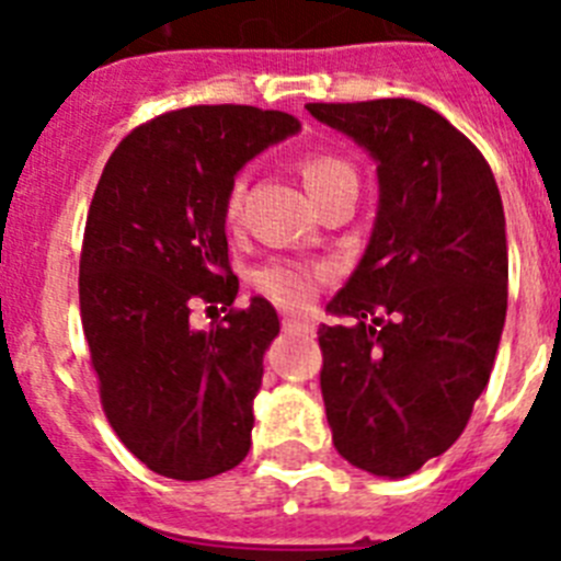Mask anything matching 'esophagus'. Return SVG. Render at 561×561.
<instances>
[{"label": "esophagus", "mask_w": 561, "mask_h": 561, "mask_svg": "<svg viewBox=\"0 0 561 561\" xmlns=\"http://www.w3.org/2000/svg\"><path fill=\"white\" fill-rule=\"evenodd\" d=\"M282 328L285 330H313V321L296 319V316H285V319H282Z\"/></svg>", "instance_id": "esophagus-1"}]
</instances>
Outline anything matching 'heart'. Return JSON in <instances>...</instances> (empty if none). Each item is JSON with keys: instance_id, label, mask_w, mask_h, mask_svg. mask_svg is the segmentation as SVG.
Instances as JSON below:
<instances>
[{"instance_id": "heart-1", "label": "heart", "mask_w": 561, "mask_h": 561, "mask_svg": "<svg viewBox=\"0 0 561 561\" xmlns=\"http://www.w3.org/2000/svg\"><path fill=\"white\" fill-rule=\"evenodd\" d=\"M299 172L313 199L321 192H328L335 180L355 178L353 165L344 163L341 158H333V154H310L299 163ZM242 192H245V180L237 178L228 188L226 203H222V217H226L228 226L240 220ZM251 282L265 299H271L279 308L301 310L308 308L310 301L319 296L321 287L328 285L330 267L308 260H271L253 271Z\"/></svg>"}]
</instances>
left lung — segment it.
<instances>
[{
  "label": "left lung",
  "mask_w": 561,
  "mask_h": 561,
  "mask_svg": "<svg viewBox=\"0 0 561 561\" xmlns=\"http://www.w3.org/2000/svg\"><path fill=\"white\" fill-rule=\"evenodd\" d=\"M378 160L381 206L321 324V398L339 455L407 477L462 435L494 369L508 242L489 160L409 99L308 104Z\"/></svg>",
  "instance_id": "obj_1"
}]
</instances>
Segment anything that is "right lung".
Listing matches in <instances>:
<instances>
[{
  "mask_svg": "<svg viewBox=\"0 0 561 561\" xmlns=\"http://www.w3.org/2000/svg\"><path fill=\"white\" fill-rule=\"evenodd\" d=\"M296 129L260 106L163 112L121 140L92 194L78 301L101 407L126 449L172 480L217 477L251 449L279 319L260 296L233 308L222 203L242 163ZM199 304L227 316L192 329Z\"/></svg>",
  "mask_w": 561,
  "mask_h": 561,
  "instance_id": "1",
  "label": "right lung"
}]
</instances>
